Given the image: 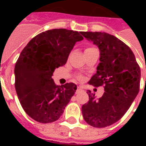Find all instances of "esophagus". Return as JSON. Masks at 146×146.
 Wrapping results in <instances>:
<instances>
[{
  "instance_id": "obj_1",
  "label": "esophagus",
  "mask_w": 146,
  "mask_h": 146,
  "mask_svg": "<svg viewBox=\"0 0 146 146\" xmlns=\"http://www.w3.org/2000/svg\"><path fill=\"white\" fill-rule=\"evenodd\" d=\"M82 90V88L81 87H77V89H76V93H77V92H79L80 91H81Z\"/></svg>"
}]
</instances>
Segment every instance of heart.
<instances>
[{
    "instance_id": "b5f03b06",
    "label": "heart",
    "mask_w": 146,
    "mask_h": 146,
    "mask_svg": "<svg viewBox=\"0 0 146 146\" xmlns=\"http://www.w3.org/2000/svg\"><path fill=\"white\" fill-rule=\"evenodd\" d=\"M92 48H93V47H88V48H86V50H85V51H86V50H90V49H92Z\"/></svg>"
}]
</instances>
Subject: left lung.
<instances>
[{"instance_id": "obj_1", "label": "left lung", "mask_w": 146, "mask_h": 146, "mask_svg": "<svg viewBox=\"0 0 146 146\" xmlns=\"http://www.w3.org/2000/svg\"><path fill=\"white\" fill-rule=\"evenodd\" d=\"M81 34L100 50L97 72L89 83L96 87L104 86V89L98 99L89 90L87 92L89 100L82 105V116L90 126L108 127L124 115L138 95L140 67L129 47L115 36L101 32Z\"/></svg>"}]
</instances>
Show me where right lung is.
<instances>
[{"instance_id": "add662e5", "label": "right lung", "mask_w": 146, "mask_h": 146, "mask_svg": "<svg viewBox=\"0 0 146 146\" xmlns=\"http://www.w3.org/2000/svg\"><path fill=\"white\" fill-rule=\"evenodd\" d=\"M76 31L54 29L30 40L15 65V89L23 108L42 123L58 120L77 89L70 82L61 86L52 79L54 70L64 66L76 42L83 39Z\"/></svg>"}]
</instances>
